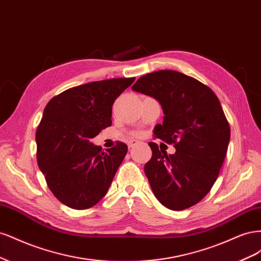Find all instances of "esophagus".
I'll use <instances>...</instances> for the list:
<instances>
[{"label":"esophagus","instance_id":"34e87169","mask_svg":"<svg viewBox=\"0 0 261 261\" xmlns=\"http://www.w3.org/2000/svg\"><path fill=\"white\" fill-rule=\"evenodd\" d=\"M139 144V141H137V140H129V143H128V147L129 148H134L135 146H137Z\"/></svg>","mask_w":261,"mask_h":261}]
</instances>
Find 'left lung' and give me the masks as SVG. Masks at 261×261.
<instances>
[{
  "label": "left lung",
  "instance_id": "1",
  "mask_svg": "<svg viewBox=\"0 0 261 261\" xmlns=\"http://www.w3.org/2000/svg\"><path fill=\"white\" fill-rule=\"evenodd\" d=\"M132 89L161 105L163 123L153 133L176 150L168 154L155 143L148 144L152 156L145 173L154 196L171 210L194 206L215 184L230 143V125L218 97L206 85L175 70L141 76Z\"/></svg>",
  "mask_w": 261,
  "mask_h": 261
}]
</instances>
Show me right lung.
I'll return each mask as SVG.
<instances>
[{
    "instance_id": "right-lung-1",
    "label": "right lung",
    "mask_w": 261,
    "mask_h": 261,
    "mask_svg": "<svg viewBox=\"0 0 261 261\" xmlns=\"http://www.w3.org/2000/svg\"><path fill=\"white\" fill-rule=\"evenodd\" d=\"M135 78L88 83L52 98L36 133L37 160L50 191L67 207L84 210L109 191L127 153L117 143L103 151L91 139L112 124L115 99Z\"/></svg>"
}]
</instances>
